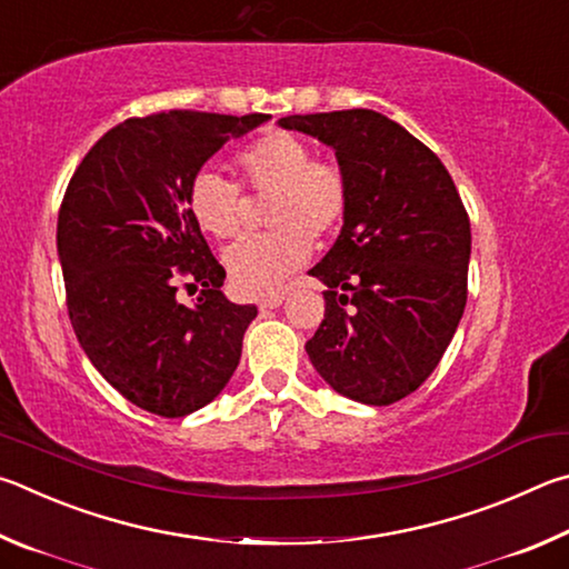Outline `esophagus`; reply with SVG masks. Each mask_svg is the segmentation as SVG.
Masks as SVG:
<instances>
[{
    "label": "esophagus",
    "mask_w": 569,
    "mask_h": 569,
    "mask_svg": "<svg viewBox=\"0 0 569 569\" xmlns=\"http://www.w3.org/2000/svg\"><path fill=\"white\" fill-rule=\"evenodd\" d=\"M284 302V295H269L264 300H259V310H277Z\"/></svg>",
    "instance_id": "34e87169"
}]
</instances>
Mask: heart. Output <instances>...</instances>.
Wrapping results in <instances>:
<instances>
[{
  "label": "heart",
  "instance_id": "1",
  "mask_svg": "<svg viewBox=\"0 0 569 569\" xmlns=\"http://www.w3.org/2000/svg\"><path fill=\"white\" fill-rule=\"evenodd\" d=\"M234 164L247 187L272 194L264 222L272 232L252 234L224 252V269L244 297L277 292L295 269L342 224L350 204L347 177L337 164L315 159L312 147L290 132H269L244 149ZM187 209L199 229L217 239L234 237L244 222L242 187L214 169H199L187 187Z\"/></svg>",
  "mask_w": 569,
  "mask_h": 569
}]
</instances>
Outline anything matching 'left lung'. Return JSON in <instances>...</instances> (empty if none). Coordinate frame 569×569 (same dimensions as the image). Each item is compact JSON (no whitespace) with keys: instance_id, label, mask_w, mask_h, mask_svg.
Here are the masks:
<instances>
[{"instance_id":"left-lung-1","label":"left lung","mask_w":569,"mask_h":569,"mask_svg":"<svg viewBox=\"0 0 569 569\" xmlns=\"http://www.w3.org/2000/svg\"><path fill=\"white\" fill-rule=\"evenodd\" d=\"M335 149L350 204L310 274L327 284L307 355L335 392L385 407L440 365L467 302L470 217L430 147L372 109L277 122Z\"/></svg>"}]
</instances>
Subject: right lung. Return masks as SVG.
I'll return each instance as SVG.
<instances>
[{"mask_svg":"<svg viewBox=\"0 0 569 569\" xmlns=\"http://www.w3.org/2000/svg\"><path fill=\"white\" fill-rule=\"evenodd\" d=\"M269 114L169 109L127 119L69 179L57 252L74 335L97 372L129 402L184 417L234 375L254 305L222 295L224 267L187 209V187L214 152ZM203 287L194 308L176 277Z\"/></svg>","mask_w":569,"mask_h":569,"instance_id":"obj_1","label":"right lung"}]
</instances>
